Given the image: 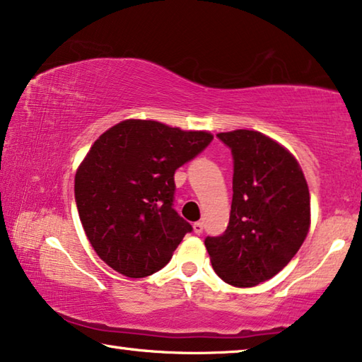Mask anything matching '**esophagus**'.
<instances>
[{
	"mask_svg": "<svg viewBox=\"0 0 362 362\" xmlns=\"http://www.w3.org/2000/svg\"><path fill=\"white\" fill-rule=\"evenodd\" d=\"M193 231L196 233V235H201V233H203V222H194Z\"/></svg>",
	"mask_w": 362,
	"mask_h": 362,
	"instance_id": "1",
	"label": "esophagus"
}]
</instances>
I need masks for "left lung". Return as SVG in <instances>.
Masks as SVG:
<instances>
[{
	"instance_id": "left-lung-1",
	"label": "left lung",
	"mask_w": 362,
	"mask_h": 362,
	"mask_svg": "<svg viewBox=\"0 0 362 362\" xmlns=\"http://www.w3.org/2000/svg\"><path fill=\"white\" fill-rule=\"evenodd\" d=\"M217 137L233 155V201L223 235L204 240L225 283L252 287L278 274L310 228V192L297 159L262 132Z\"/></svg>"
}]
</instances>
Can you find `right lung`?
<instances>
[{
	"mask_svg": "<svg viewBox=\"0 0 362 362\" xmlns=\"http://www.w3.org/2000/svg\"><path fill=\"white\" fill-rule=\"evenodd\" d=\"M214 136L126 119L95 140L75 175V199L97 255L127 278L156 273L192 225L174 209V174Z\"/></svg>",
	"mask_w": 362,
	"mask_h": 362,
	"instance_id": "add662e5",
	"label": "right lung"
}]
</instances>
